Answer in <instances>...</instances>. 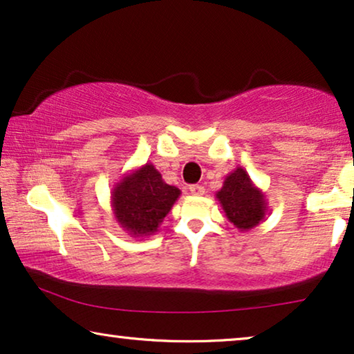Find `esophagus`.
<instances>
[{
  "mask_svg": "<svg viewBox=\"0 0 354 354\" xmlns=\"http://www.w3.org/2000/svg\"><path fill=\"white\" fill-rule=\"evenodd\" d=\"M189 192H191L192 196H203L205 189H203V186H198V184H192V186H189Z\"/></svg>",
  "mask_w": 354,
  "mask_h": 354,
  "instance_id": "34e87169",
  "label": "esophagus"
}]
</instances>
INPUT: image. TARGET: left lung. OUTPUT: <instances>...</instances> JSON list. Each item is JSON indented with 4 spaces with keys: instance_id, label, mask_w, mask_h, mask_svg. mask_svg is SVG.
Segmentation results:
<instances>
[{
    "instance_id": "8db88e82",
    "label": "left lung",
    "mask_w": 354,
    "mask_h": 354,
    "mask_svg": "<svg viewBox=\"0 0 354 354\" xmlns=\"http://www.w3.org/2000/svg\"><path fill=\"white\" fill-rule=\"evenodd\" d=\"M215 196L227 220L241 231H250L265 220L268 212L265 194L253 184L242 167L229 173Z\"/></svg>"
}]
</instances>
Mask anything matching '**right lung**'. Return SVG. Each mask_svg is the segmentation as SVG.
Returning a JSON list of instances; mask_svg holds the SVG:
<instances>
[{"mask_svg":"<svg viewBox=\"0 0 354 354\" xmlns=\"http://www.w3.org/2000/svg\"><path fill=\"white\" fill-rule=\"evenodd\" d=\"M179 196L181 191L163 181L152 163H144L113 186L111 205L123 231L131 237H146L158 231Z\"/></svg>","mask_w":354,"mask_h":354,"instance_id":"right-lung-1","label":"right lung"}]
</instances>
